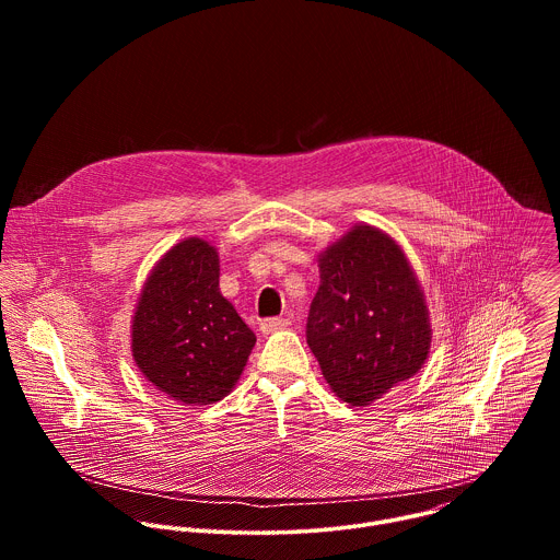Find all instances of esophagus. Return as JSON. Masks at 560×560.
<instances>
[{"mask_svg":"<svg viewBox=\"0 0 560 560\" xmlns=\"http://www.w3.org/2000/svg\"><path fill=\"white\" fill-rule=\"evenodd\" d=\"M285 328H290V318L275 316V318H264V322H261V332L264 335H272V332L285 330Z\"/></svg>","mask_w":560,"mask_h":560,"instance_id":"34e87169","label":"esophagus"}]
</instances>
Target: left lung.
<instances>
[{
    "label": "left lung",
    "mask_w": 560,
    "mask_h": 560,
    "mask_svg": "<svg viewBox=\"0 0 560 560\" xmlns=\"http://www.w3.org/2000/svg\"><path fill=\"white\" fill-rule=\"evenodd\" d=\"M318 277L307 346L341 401L365 408L423 368L432 343L425 294L401 246L368 223L318 253Z\"/></svg>",
    "instance_id": "obj_1"
}]
</instances>
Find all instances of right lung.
Wrapping results in <instances>:
<instances>
[{
    "mask_svg": "<svg viewBox=\"0 0 560 560\" xmlns=\"http://www.w3.org/2000/svg\"><path fill=\"white\" fill-rule=\"evenodd\" d=\"M257 343L219 290V253L188 236L150 270L130 328L139 372L182 406H210L232 392Z\"/></svg>",
    "mask_w": 560,
    "mask_h": 560,
    "instance_id": "obj_1",
    "label": "right lung"
}]
</instances>
